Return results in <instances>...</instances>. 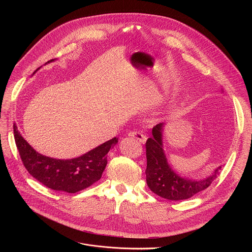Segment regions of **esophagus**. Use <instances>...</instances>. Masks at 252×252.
<instances>
[{"label": "esophagus", "mask_w": 252, "mask_h": 252, "mask_svg": "<svg viewBox=\"0 0 252 252\" xmlns=\"http://www.w3.org/2000/svg\"><path fill=\"white\" fill-rule=\"evenodd\" d=\"M128 135L134 139H136L137 141H139L140 143H145L147 141V136L143 134L142 132L140 131H137V130H134V131H131L128 133Z\"/></svg>", "instance_id": "obj_1"}]
</instances>
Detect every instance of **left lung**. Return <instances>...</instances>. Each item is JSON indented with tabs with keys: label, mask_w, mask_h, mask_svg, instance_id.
I'll list each match as a JSON object with an SVG mask.
<instances>
[{
	"label": "left lung",
	"mask_w": 252,
	"mask_h": 252,
	"mask_svg": "<svg viewBox=\"0 0 252 252\" xmlns=\"http://www.w3.org/2000/svg\"><path fill=\"white\" fill-rule=\"evenodd\" d=\"M162 124L153 128V136L146 142L147 149V184L157 195L169 200L188 199L207 189L220 175L221 166L201 181L181 177L168 165L162 150Z\"/></svg>",
	"instance_id": "1"
}]
</instances>
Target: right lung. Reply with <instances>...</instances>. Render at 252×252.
<instances>
[{"mask_svg": "<svg viewBox=\"0 0 252 252\" xmlns=\"http://www.w3.org/2000/svg\"><path fill=\"white\" fill-rule=\"evenodd\" d=\"M14 136L24 166L47 188L68 193L81 191L97 181L106 166V156L118 138L114 137L84 156L71 159H56L35 152L14 125Z\"/></svg>", "mask_w": 252, "mask_h": 252, "instance_id": "obj_1", "label": "right lung"}]
</instances>
